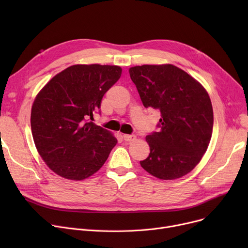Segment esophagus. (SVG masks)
I'll return each instance as SVG.
<instances>
[{
  "instance_id": "esophagus-1",
  "label": "esophagus",
  "mask_w": 248,
  "mask_h": 248,
  "mask_svg": "<svg viewBox=\"0 0 248 248\" xmlns=\"http://www.w3.org/2000/svg\"><path fill=\"white\" fill-rule=\"evenodd\" d=\"M124 140L125 141H134L137 140V137L135 135H124Z\"/></svg>"
}]
</instances>
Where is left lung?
<instances>
[{"label":"left lung","instance_id":"obj_1","mask_svg":"<svg viewBox=\"0 0 248 248\" xmlns=\"http://www.w3.org/2000/svg\"><path fill=\"white\" fill-rule=\"evenodd\" d=\"M144 107L161 112L159 132L146 137L149 157L141 168L161 180L190 173L212 136L213 108L204 86L173 64H145L128 69Z\"/></svg>","mask_w":248,"mask_h":248}]
</instances>
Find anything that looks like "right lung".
I'll return each instance as SVG.
<instances>
[{
	"instance_id": "obj_1",
	"label": "right lung",
	"mask_w": 248,
	"mask_h": 248,
	"mask_svg": "<svg viewBox=\"0 0 248 248\" xmlns=\"http://www.w3.org/2000/svg\"><path fill=\"white\" fill-rule=\"evenodd\" d=\"M122 70L116 65H72L36 95L31 109L33 140L40 157L58 176L81 181L108 160L117 140L89 120Z\"/></svg>"
}]
</instances>
